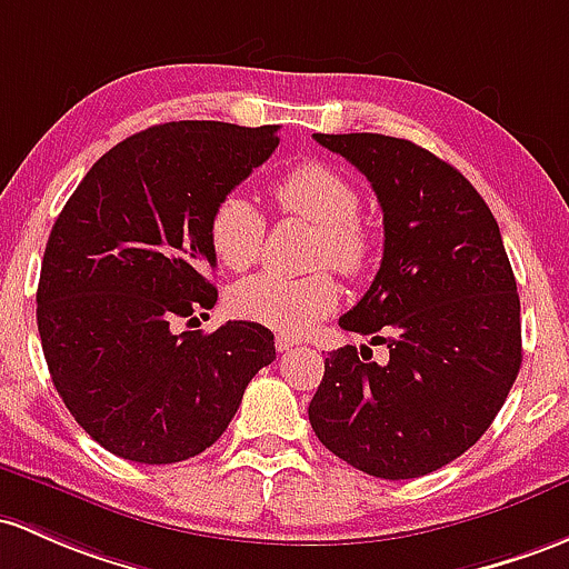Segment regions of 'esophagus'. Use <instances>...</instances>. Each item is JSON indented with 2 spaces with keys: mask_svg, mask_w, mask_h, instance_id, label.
<instances>
[{
  "mask_svg": "<svg viewBox=\"0 0 569 569\" xmlns=\"http://www.w3.org/2000/svg\"><path fill=\"white\" fill-rule=\"evenodd\" d=\"M298 345V339H292V336H287V333H277V350L279 352H287V350H292V347Z\"/></svg>",
  "mask_w": 569,
  "mask_h": 569,
  "instance_id": "esophagus-1",
  "label": "esophagus"
}]
</instances>
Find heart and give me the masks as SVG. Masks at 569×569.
<instances>
[{"label":"heart","mask_w":569,"mask_h":569,"mask_svg":"<svg viewBox=\"0 0 569 569\" xmlns=\"http://www.w3.org/2000/svg\"><path fill=\"white\" fill-rule=\"evenodd\" d=\"M277 206L287 213L317 224L315 262H331L336 271L356 277L371 260V233L358 219L360 194L341 173L322 162H301L271 184ZM209 243L219 266L243 271L258 260L266 219L243 194L230 192L213 203L209 213ZM339 303V287L326 271L309 277L258 273L238 282L228 307L238 320L258 322L277 331L303 333L331 315Z\"/></svg>","instance_id":"1"}]
</instances>
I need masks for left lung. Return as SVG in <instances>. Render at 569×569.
<instances>
[{
  "label": "left lung",
  "mask_w": 569,
  "mask_h": 569,
  "mask_svg": "<svg viewBox=\"0 0 569 569\" xmlns=\"http://www.w3.org/2000/svg\"><path fill=\"white\" fill-rule=\"evenodd\" d=\"M315 140L356 164L382 206L380 271L339 326L388 345L390 358L333 350L309 423L366 475L437 472L486 433L521 369V301L502 233L478 189L412 140Z\"/></svg>",
  "instance_id": "1"
}]
</instances>
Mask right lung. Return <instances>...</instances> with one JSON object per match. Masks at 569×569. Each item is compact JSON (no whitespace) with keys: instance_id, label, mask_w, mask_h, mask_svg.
I'll return each instance as SVG.
<instances>
[{"instance_id":"add662e5","label":"right lung","mask_w":569,"mask_h":569,"mask_svg":"<svg viewBox=\"0 0 569 569\" xmlns=\"http://www.w3.org/2000/svg\"><path fill=\"white\" fill-rule=\"evenodd\" d=\"M279 127L168 121L91 164L48 236L38 331L64 407L138 463L211 448L249 380L277 358L258 322L176 333L217 303L209 213L279 146Z\"/></svg>"}]
</instances>
